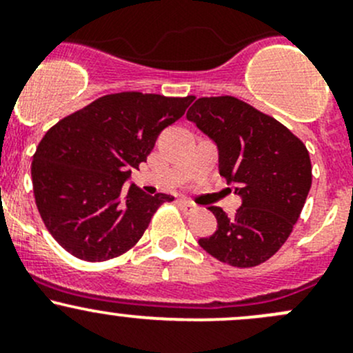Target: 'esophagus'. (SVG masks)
Returning <instances> with one entry per match:
<instances>
[{
  "label": "esophagus",
  "instance_id": "1",
  "mask_svg": "<svg viewBox=\"0 0 353 353\" xmlns=\"http://www.w3.org/2000/svg\"><path fill=\"white\" fill-rule=\"evenodd\" d=\"M178 205H180L181 211L185 212H194L195 209H197V205H195L194 202L187 201V199H178Z\"/></svg>",
  "mask_w": 353,
  "mask_h": 353
}]
</instances>
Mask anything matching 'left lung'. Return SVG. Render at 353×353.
I'll return each mask as SVG.
<instances>
[{
    "label": "left lung",
    "mask_w": 353,
    "mask_h": 353,
    "mask_svg": "<svg viewBox=\"0 0 353 353\" xmlns=\"http://www.w3.org/2000/svg\"><path fill=\"white\" fill-rule=\"evenodd\" d=\"M187 120L214 141L219 175L242 197L232 218L209 208L218 228L199 245L230 266H259L287 242L302 212L312 183L309 151L285 125L233 96L201 97Z\"/></svg>",
    "instance_id": "left-lung-1"
}]
</instances>
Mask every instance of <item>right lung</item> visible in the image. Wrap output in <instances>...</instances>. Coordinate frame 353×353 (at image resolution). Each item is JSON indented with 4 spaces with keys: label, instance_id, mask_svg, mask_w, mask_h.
Returning <instances> with one entry per match:
<instances>
[{
    "label": "right lung",
    "instance_id": "1",
    "mask_svg": "<svg viewBox=\"0 0 353 353\" xmlns=\"http://www.w3.org/2000/svg\"><path fill=\"white\" fill-rule=\"evenodd\" d=\"M192 101L194 96L108 94L46 132L30 168L34 197L48 232L66 252L101 263L141 240L159 205L173 197L148 195L125 181Z\"/></svg>",
    "mask_w": 353,
    "mask_h": 353
}]
</instances>
